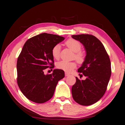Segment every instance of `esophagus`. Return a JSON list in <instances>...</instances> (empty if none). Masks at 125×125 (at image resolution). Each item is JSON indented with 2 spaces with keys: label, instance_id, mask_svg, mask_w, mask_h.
Segmentation results:
<instances>
[{
  "label": "esophagus",
  "instance_id": "obj_1",
  "mask_svg": "<svg viewBox=\"0 0 125 125\" xmlns=\"http://www.w3.org/2000/svg\"><path fill=\"white\" fill-rule=\"evenodd\" d=\"M69 75H70V74H69L67 73H65V77H68V76H69Z\"/></svg>",
  "mask_w": 125,
  "mask_h": 125
}]
</instances>
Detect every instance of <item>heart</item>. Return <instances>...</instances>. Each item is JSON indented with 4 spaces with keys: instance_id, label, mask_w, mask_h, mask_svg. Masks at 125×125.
Returning <instances> with one entry per match:
<instances>
[{
    "instance_id": "1",
    "label": "heart",
    "mask_w": 125,
    "mask_h": 125,
    "mask_svg": "<svg viewBox=\"0 0 125 125\" xmlns=\"http://www.w3.org/2000/svg\"><path fill=\"white\" fill-rule=\"evenodd\" d=\"M65 44L71 49L72 51L75 52L74 58L79 63H83L85 58V53L80 51L82 48V45L77 40L70 39L68 40L65 42ZM60 49L61 46L60 45H56L53 47L51 53L54 59L58 60L60 57ZM77 66V63L75 62H66V61H60L57 64V67L58 69L63 70L67 72H70Z\"/></svg>"
}]
</instances>
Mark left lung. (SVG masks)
<instances>
[{"label": "left lung", "instance_id": "obj_1", "mask_svg": "<svg viewBox=\"0 0 125 125\" xmlns=\"http://www.w3.org/2000/svg\"><path fill=\"white\" fill-rule=\"evenodd\" d=\"M72 37L83 44L86 54L78 69L86 79L80 80L76 77L72 88L73 98L80 105H92L100 100L106 90L111 74L110 60L103 43L94 36L80 34Z\"/></svg>", "mask_w": 125, "mask_h": 125}]
</instances>
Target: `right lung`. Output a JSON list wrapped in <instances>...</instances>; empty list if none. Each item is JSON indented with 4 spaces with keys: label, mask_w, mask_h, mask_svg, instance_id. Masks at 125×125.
<instances>
[{
    "label": "right lung",
    "mask_w": 125,
    "mask_h": 125,
    "mask_svg": "<svg viewBox=\"0 0 125 125\" xmlns=\"http://www.w3.org/2000/svg\"><path fill=\"white\" fill-rule=\"evenodd\" d=\"M64 40L60 36L43 33L25 42L17 61V83L29 100L39 104L49 100L58 82L64 77V72L61 69H54L50 74H44L45 69L54 67L53 47Z\"/></svg>",
    "instance_id": "obj_1"
}]
</instances>
